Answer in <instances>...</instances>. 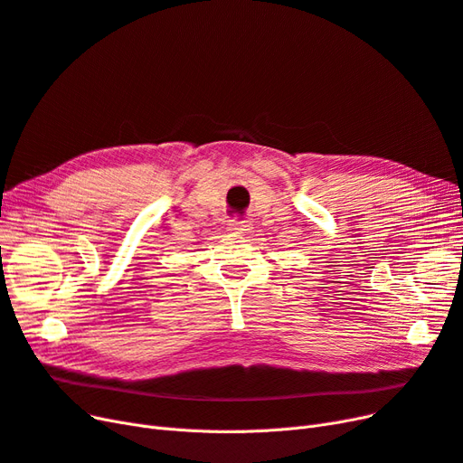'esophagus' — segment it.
Here are the masks:
<instances>
[{
    "label": "esophagus",
    "instance_id": "1",
    "mask_svg": "<svg viewBox=\"0 0 463 463\" xmlns=\"http://www.w3.org/2000/svg\"><path fill=\"white\" fill-rule=\"evenodd\" d=\"M229 231L238 232V234H244L251 231V221H232L229 225Z\"/></svg>",
    "mask_w": 463,
    "mask_h": 463
}]
</instances>
